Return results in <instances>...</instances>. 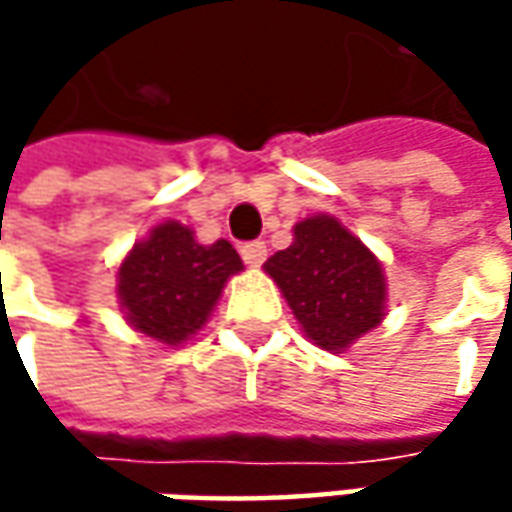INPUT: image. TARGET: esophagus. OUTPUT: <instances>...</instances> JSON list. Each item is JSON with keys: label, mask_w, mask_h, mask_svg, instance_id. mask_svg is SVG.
I'll list each match as a JSON object with an SVG mask.
<instances>
[{"label": "esophagus", "mask_w": 512, "mask_h": 512, "mask_svg": "<svg viewBox=\"0 0 512 512\" xmlns=\"http://www.w3.org/2000/svg\"><path fill=\"white\" fill-rule=\"evenodd\" d=\"M242 259L247 267H259L267 259V245L265 242H247L242 245Z\"/></svg>", "instance_id": "1"}]
</instances>
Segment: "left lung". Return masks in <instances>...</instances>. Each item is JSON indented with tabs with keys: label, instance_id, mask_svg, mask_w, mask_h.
Here are the masks:
<instances>
[{
	"label": "left lung",
	"instance_id": "obj_1",
	"mask_svg": "<svg viewBox=\"0 0 512 512\" xmlns=\"http://www.w3.org/2000/svg\"><path fill=\"white\" fill-rule=\"evenodd\" d=\"M305 336L342 353L384 319L382 262L336 216H310L293 227V245L265 262Z\"/></svg>",
	"mask_w": 512,
	"mask_h": 512
}]
</instances>
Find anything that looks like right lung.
Segmentation results:
<instances>
[{
  "instance_id": "add662e5",
  "label": "right lung",
  "mask_w": 512,
  "mask_h": 512,
  "mask_svg": "<svg viewBox=\"0 0 512 512\" xmlns=\"http://www.w3.org/2000/svg\"><path fill=\"white\" fill-rule=\"evenodd\" d=\"M239 270L242 259L230 242L199 245L190 227L162 222L119 265L116 296L133 330L176 347L205 325Z\"/></svg>"
}]
</instances>
